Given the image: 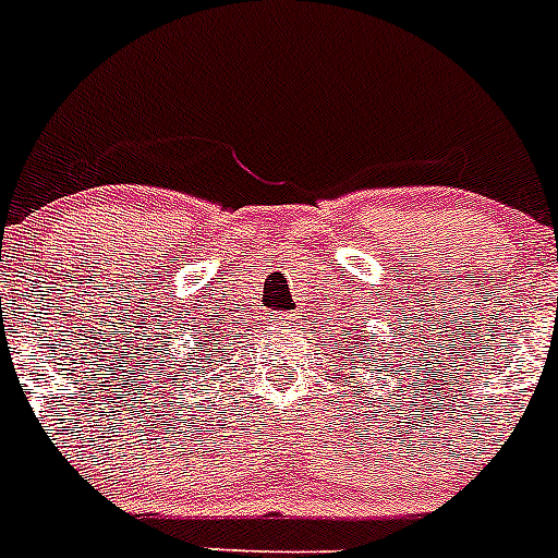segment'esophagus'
I'll return each instance as SVG.
<instances>
[{
  "label": "esophagus",
  "mask_w": 558,
  "mask_h": 558,
  "mask_svg": "<svg viewBox=\"0 0 558 558\" xmlns=\"http://www.w3.org/2000/svg\"><path fill=\"white\" fill-rule=\"evenodd\" d=\"M295 322H299V315H295V313H279V315H276V324H279V327H293Z\"/></svg>",
  "instance_id": "34e87169"
}]
</instances>
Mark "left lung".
Masks as SVG:
<instances>
[{"label": "left lung", "instance_id": "left-lung-1", "mask_svg": "<svg viewBox=\"0 0 558 558\" xmlns=\"http://www.w3.org/2000/svg\"><path fill=\"white\" fill-rule=\"evenodd\" d=\"M340 333L344 335L343 339H340L338 347L343 349L340 354H354V352H363V340L368 338V335H354V332H347V329H340ZM339 338V335H338ZM329 340H335V335Z\"/></svg>", "mask_w": 558, "mask_h": 558}]
</instances>
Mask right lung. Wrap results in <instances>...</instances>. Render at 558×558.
Segmentation results:
<instances>
[{
    "label": "right lung",
    "instance_id": "1",
    "mask_svg": "<svg viewBox=\"0 0 558 558\" xmlns=\"http://www.w3.org/2000/svg\"><path fill=\"white\" fill-rule=\"evenodd\" d=\"M211 322V318H209ZM195 332H198V340H201V347H192V357H190V363H198V366H186V360L184 357H172V360H167V366L170 368H175V372H172V377H179V379H190V372L192 368H198V372H209V363H211V357H218V354H215V347H218L220 343V329H215V327H198L195 329ZM206 351L207 354L204 355L203 352ZM220 360H215V366H218Z\"/></svg>",
    "mask_w": 558,
    "mask_h": 558
}]
</instances>
